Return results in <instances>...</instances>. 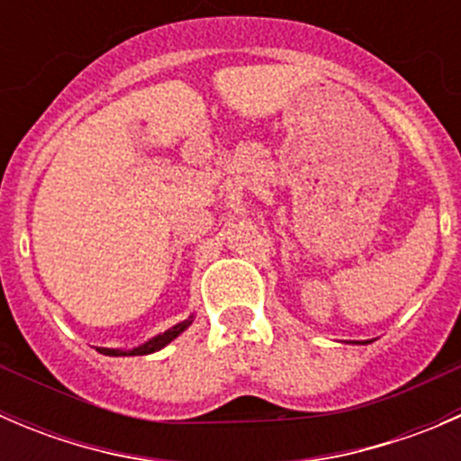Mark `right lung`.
<instances>
[{
  "label": "right lung",
  "instance_id": "add662e5",
  "mask_svg": "<svg viewBox=\"0 0 461 461\" xmlns=\"http://www.w3.org/2000/svg\"><path fill=\"white\" fill-rule=\"evenodd\" d=\"M189 325V321H185V323H178L174 325L171 330H167V332L158 334V337H153L151 341H147L144 346L140 348H133V350H109V348H97V350L102 352V355H109V357H124V355H151V352L160 350V348H165L167 343L174 341L176 337H178L180 332H183L185 328Z\"/></svg>",
  "mask_w": 461,
  "mask_h": 461
}]
</instances>
